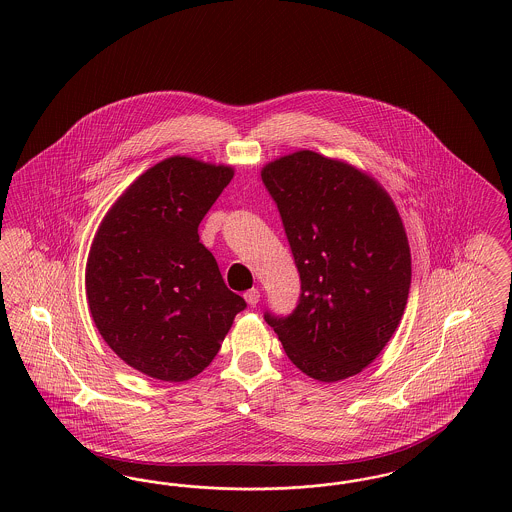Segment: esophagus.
<instances>
[{"mask_svg": "<svg viewBox=\"0 0 512 512\" xmlns=\"http://www.w3.org/2000/svg\"><path fill=\"white\" fill-rule=\"evenodd\" d=\"M259 290L257 288H251V290H247V292L244 293V299L253 307V305H257L259 303Z\"/></svg>", "mask_w": 512, "mask_h": 512, "instance_id": "esophagus-1", "label": "esophagus"}]
</instances>
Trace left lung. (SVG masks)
<instances>
[{"instance_id": "1", "label": "left lung", "mask_w": 512, "mask_h": 512, "mask_svg": "<svg viewBox=\"0 0 512 512\" xmlns=\"http://www.w3.org/2000/svg\"><path fill=\"white\" fill-rule=\"evenodd\" d=\"M301 280L290 315L265 311L293 365L338 382L370 365L403 317L411 251L390 199L363 172L297 151L261 172Z\"/></svg>"}]
</instances>
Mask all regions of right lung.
I'll list each match as a JSON object with an SVG mask.
<instances>
[{"label": "right lung", "mask_w": 512, "mask_h": 512, "mask_svg": "<svg viewBox=\"0 0 512 512\" xmlns=\"http://www.w3.org/2000/svg\"><path fill=\"white\" fill-rule=\"evenodd\" d=\"M232 176L230 167L165 159L119 197L94 238L86 267L92 318L122 361L151 378H194L247 307L197 234Z\"/></svg>", "instance_id": "right-lung-1"}]
</instances>
